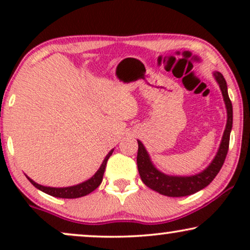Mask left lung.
<instances>
[{
    "instance_id": "8db88e82",
    "label": "left lung",
    "mask_w": 250,
    "mask_h": 250,
    "mask_svg": "<svg viewBox=\"0 0 250 250\" xmlns=\"http://www.w3.org/2000/svg\"><path fill=\"white\" fill-rule=\"evenodd\" d=\"M213 76L215 81L219 84L223 96V101H225L227 109V123L219 150H217L213 161L209 163L207 168L203 169L200 173L188 175V176L168 175L162 173L151 162L150 156H149L147 149L143 146V143L140 140H137L139 150H137L136 161L139 174L141 176L143 183L147 187L157 191V193L170 197L188 196V195L195 194L196 191H200L201 189L207 187L209 183L215 179V176L219 174L220 169L222 168L227 153H228L229 139H230V131L231 128H233V105H231L230 99H229L228 88H227L225 77L220 71H214Z\"/></svg>"
}]
</instances>
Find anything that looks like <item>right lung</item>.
<instances>
[{"instance_id": "add662e5", "label": "right lung", "mask_w": 250, "mask_h": 250, "mask_svg": "<svg viewBox=\"0 0 250 250\" xmlns=\"http://www.w3.org/2000/svg\"><path fill=\"white\" fill-rule=\"evenodd\" d=\"M113 151L114 149H111V150L109 151L107 156H105L104 160H103L102 165L100 166V168L97 169L96 173L94 174L90 179H88L87 181H84V182L82 183H79V185L76 186H70V187H63V188L45 187V186L36 183L35 181L31 180L30 177L27 176V175H25V176L28 177V180L30 181L31 185H33L34 187L40 189V190L43 191V193L51 195V196L54 197H60V199H77V197H82V196H85V195L90 194L91 191L95 190V189L101 185L103 174H104V170H105V166H107V161L109 157H110V155L113 154Z\"/></svg>"}]
</instances>
